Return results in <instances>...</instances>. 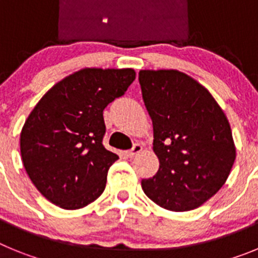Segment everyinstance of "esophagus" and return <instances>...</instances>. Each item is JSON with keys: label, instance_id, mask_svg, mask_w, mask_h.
Returning a JSON list of instances; mask_svg holds the SVG:
<instances>
[{"label": "esophagus", "instance_id": "esophagus-1", "mask_svg": "<svg viewBox=\"0 0 258 258\" xmlns=\"http://www.w3.org/2000/svg\"><path fill=\"white\" fill-rule=\"evenodd\" d=\"M142 145H141V143H134L133 145V147H132L131 150H129V151H126V156L127 157H134V156H137V155L140 154L141 151H142Z\"/></svg>", "mask_w": 258, "mask_h": 258}]
</instances>
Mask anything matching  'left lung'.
Returning a JSON list of instances; mask_svg holds the SVG:
<instances>
[{
    "label": "left lung",
    "instance_id": "left-lung-1",
    "mask_svg": "<svg viewBox=\"0 0 258 258\" xmlns=\"http://www.w3.org/2000/svg\"><path fill=\"white\" fill-rule=\"evenodd\" d=\"M160 166L142 179L145 194L168 211L200 207L222 187L235 161L226 116L211 93L173 70L140 71Z\"/></svg>",
    "mask_w": 258,
    "mask_h": 258
}]
</instances>
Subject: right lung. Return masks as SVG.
I'll use <instances>...</instances> for the list:
<instances>
[{
	"mask_svg": "<svg viewBox=\"0 0 258 258\" xmlns=\"http://www.w3.org/2000/svg\"><path fill=\"white\" fill-rule=\"evenodd\" d=\"M136 79L132 68H86L52 86L20 133L27 174L47 200L79 209L101 197L118 156L104 149L103 109Z\"/></svg>",
	"mask_w": 258,
	"mask_h": 258,
	"instance_id": "obj_1",
	"label": "right lung"
}]
</instances>
